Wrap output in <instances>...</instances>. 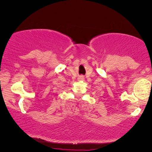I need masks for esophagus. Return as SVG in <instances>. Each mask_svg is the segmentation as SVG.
Masks as SVG:
<instances>
[{
	"label": "esophagus",
	"instance_id": "34e87169",
	"mask_svg": "<svg viewBox=\"0 0 152 152\" xmlns=\"http://www.w3.org/2000/svg\"><path fill=\"white\" fill-rule=\"evenodd\" d=\"M84 77H83L82 75H80V76H79L78 77V78H77V80H79V81H82V80H84Z\"/></svg>",
	"mask_w": 152,
	"mask_h": 152
}]
</instances>
